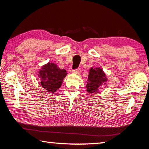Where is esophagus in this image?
<instances>
[{"instance_id": "obj_1", "label": "esophagus", "mask_w": 149, "mask_h": 149, "mask_svg": "<svg viewBox=\"0 0 149 149\" xmlns=\"http://www.w3.org/2000/svg\"><path fill=\"white\" fill-rule=\"evenodd\" d=\"M81 69L79 68H77V69H75V70H72V73H74L75 74H80L81 73Z\"/></svg>"}]
</instances>
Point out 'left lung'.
<instances>
[{
    "label": "left lung",
    "mask_w": 149,
    "mask_h": 149,
    "mask_svg": "<svg viewBox=\"0 0 149 149\" xmlns=\"http://www.w3.org/2000/svg\"><path fill=\"white\" fill-rule=\"evenodd\" d=\"M107 81L105 73L100 68L91 67L90 69L89 75L88 77V83L86 87V91L90 93H93L99 91L102 84H105Z\"/></svg>",
    "instance_id": "1"
}]
</instances>
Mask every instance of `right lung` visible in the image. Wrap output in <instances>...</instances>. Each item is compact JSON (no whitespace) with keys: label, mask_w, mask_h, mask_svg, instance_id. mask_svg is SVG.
Instances as JSON below:
<instances>
[{"label":"right lung","mask_w":149,"mask_h":149,"mask_svg":"<svg viewBox=\"0 0 149 149\" xmlns=\"http://www.w3.org/2000/svg\"><path fill=\"white\" fill-rule=\"evenodd\" d=\"M66 74L65 70L60 69L54 63H48L40 70L38 76L42 86L49 93H54L61 87Z\"/></svg>","instance_id":"obj_1"}]
</instances>
